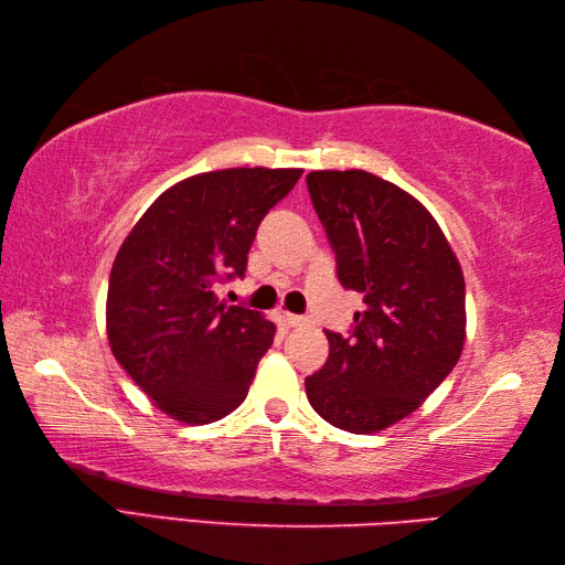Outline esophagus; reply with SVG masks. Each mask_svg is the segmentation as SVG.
Here are the masks:
<instances>
[{
	"instance_id": "1",
	"label": "esophagus",
	"mask_w": 565,
	"mask_h": 565,
	"mask_svg": "<svg viewBox=\"0 0 565 565\" xmlns=\"http://www.w3.org/2000/svg\"><path fill=\"white\" fill-rule=\"evenodd\" d=\"M284 320H286V326H289V328H303V326H308V318H303V316L284 313Z\"/></svg>"
}]
</instances>
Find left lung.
<instances>
[{
    "mask_svg": "<svg viewBox=\"0 0 565 565\" xmlns=\"http://www.w3.org/2000/svg\"><path fill=\"white\" fill-rule=\"evenodd\" d=\"M310 201L338 255L344 289L366 308L306 379L313 411L330 425L371 435L411 415L449 376L466 340L461 264L415 196L364 170L306 177Z\"/></svg>",
    "mask_w": 565,
    "mask_h": 565,
    "instance_id": "left-lung-1",
    "label": "left lung"
}]
</instances>
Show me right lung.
<instances>
[{
	"label": "right lung",
	"mask_w": 565,
	"mask_h": 565,
	"mask_svg": "<svg viewBox=\"0 0 565 565\" xmlns=\"http://www.w3.org/2000/svg\"><path fill=\"white\" fill-rule=\"evenodd\" d=\"M303 170L194 174L142 213L114 259L106 334L128 376L162 413L209 425L245 401L274 322L245 306H225L215 284L247 269L264 215Z\"/></svg>",
	"instance_id": "obj_1"
}]
</instances>
